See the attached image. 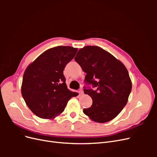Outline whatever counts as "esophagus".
Instances as JSON below:
<instances>
[{"label": "esophagus", "mask_w": 157, "mask_h": 157, "mask_svg": "<svg viewBox=\"0 0 157 157\" xmlns=\"http://www.w3.org/2000/svg\"><path fill=\"white\" fill-rule=\"evenodd\" d=\"M78 93H79V95H80V96H81V95H82V94H84L83 90H82V88H80V89L78 90Z\"/></svg>", "instance_id": "1"}]
</instances>
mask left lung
<instances>
[{"mask_svg": "<svg viewBox=\"0 0 157 157\" xmlns=\"http://www.w3.org/2000/svg\"><path fill=\"white\" fill-rule=\"evenodd\" d=\"M75 60L86 73L85 82L96 90L84 92L92 99V105L83 113L94 122L113 120L126 105L132 90V81L124 65L100 47L86 46L80 48Z\"/></svg>", "mask_w": 157, "mask_h": 157, "instance_id": "8db88e82", "label": "left lung"}]
</instances>
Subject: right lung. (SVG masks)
Wrapping results in <instances>:
<instances>
[{"instance_id": "obj_1", "label": "right lung", "mask_w": 157, "mask_h": 157, "mask_svg": "<svg viewBox=\"0 0 157 157\" xmlns=\"http://www.w3.org/2000/svg\"><path fill=\"white\" fill-rule=\"evenodd\" d=\"M78 49L59 46L46 50L30 63L23 77L21 94L35 115L51 119L62 113L78 94L67 88L63 70Z\"/></svg>"}]
</instances>
